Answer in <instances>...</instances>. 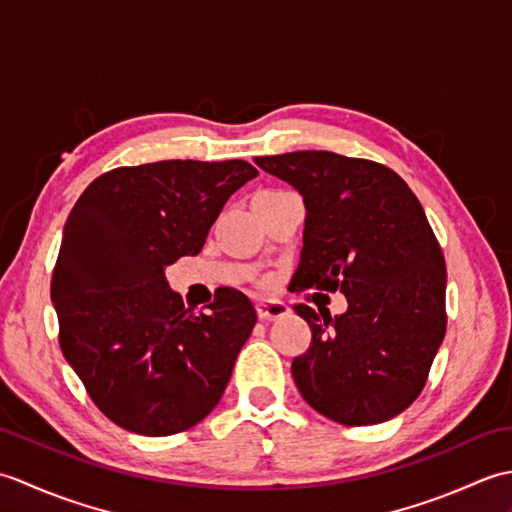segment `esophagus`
I'll list each match as a JSON object with an SVG mask.
<instances>
[{
    "label": "esophagus",
    "instance_id": "34e87169",
    "mask_svg": "<svg viewBox=\"0 0 512 512\" xmlns=\"http://www.w3.org/2000/svg\"><path fill=\"white\" fill-rule=\"evenodd\" d=\"M290 314V308L284 301H259L257 303V317L262 321H277Z\"/></svg>",
    "mask_w": 512,
    "mask_h": 512
}]
</instances>
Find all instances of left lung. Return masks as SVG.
Wrapping results in <instances>:
<instances>
[{
    "instance_id": "1",
    "label": "left lung",
    "mask_w": 512,
    "mask_h": 512,
    "mask_svg": "<svg viewBox=\"0 0 512 512\" xmlns=\"http://www.w3.org/2000/svg\"><path fill=\"white\" fill-rule=\"evenodd\" d=\"M306 204L292 290H341L330 317L306 303L312 343L292 361L303 400L347 427L378 424L418 398L447 332V266L422 204L396 171L332 151L255 158Z\"/></svg>"
}]
</instances>
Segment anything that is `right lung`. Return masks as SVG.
Returning <instances> with one entry per match:
<instances>
[{"label":"right lung","mask_w":512,"mask_h":512,"mask_svg":"<svg viewBox=\"0 0 512 512\" xmlns=\"http://www.w3.org/2000/svg\"><path fill=\"white\" fill-rule=\"evenodd\" d=\"M255 176L246 160H160L107 171L76 200L50 297L65 361L118 427L173 436L220 402L257 312L233 288L206 312L184 308L165 268L200 253Z\"/></svg>","instance_id":"right-lung-1"}]
</instances>
